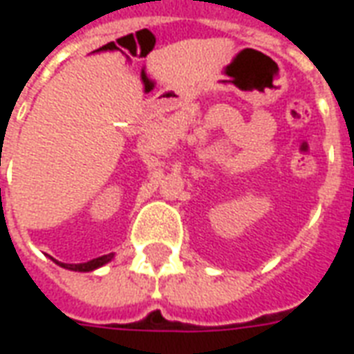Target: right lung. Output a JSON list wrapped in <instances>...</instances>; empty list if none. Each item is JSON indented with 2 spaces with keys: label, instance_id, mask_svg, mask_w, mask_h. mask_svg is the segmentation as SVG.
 Masks as SVG:
<instances>
[{
  "label": "right lung",
  "instance_id": "right-lung-1",
  "mask_svg": "<svg viewBox=\"0 0 354 354\" xmlns=\"http://www.w3.org/2000/svg\"><path fill=\"white\" fill-rule=\"evenodd\" d=\"M113 258V254H106V256H100V258H94V260L87 261V263H58V266L66 267V269H72V271H83V273H87V271H94V269H98L104 263H108Z\"/></svg>",
  "mask_w": 354,
  "mask_h": 354
}]
</instances>
